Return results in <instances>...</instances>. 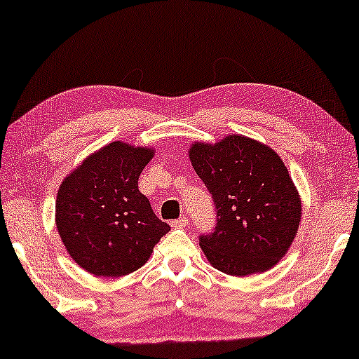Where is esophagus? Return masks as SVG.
<instances>
[{"label": "esophagus", "instance_id": "esophagus-1", "mask_svg": "<svg viewBox=\"0 0 359 359\" xmlns=\"http://www.w3.org/2000/svg\"><path fill=\"white\" fill-rule=\"evenodd\" d=\"M170 226H172L173 229H183V227L187 226V218H186V216H183V218L172 221V224H170Z\"/></svg>", "mask_w": 359, "mask_h": 359}]
</instances>
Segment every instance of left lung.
I'll return each instance as SVG.
<instances>
[{"label":"left lung","instance_id":"8db88e82","mask_svg":"<svg viewBox=\"0 0 359 359\" xmlns=\"http://www.w3.org/2000/svg\"><path fill=\"white\" fill-rule=\"evenodd\" d=\"M189 161L216 205L218 224L201 248L232 277L261 273L281 261L302 218L301 196L280 156L245 135L194 141Z\"/></svg>","mask_w":359,"mask_h":359}]
</instances>
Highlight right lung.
Returning a JSON list of instances; mask_svg holds the SVG:
<instances>
[{
	"label": "right lung",
	"mask_w": 359,
	"mask_h": 359,
	"mask_svg": "<svg viewBox=\"0 0 359 359\" xmlns=\"http://www.w3.org/2000/svg\"><path fill=\"white\" fill-rule=\"evenodd\" d=\"M151 146L113 141L65 176L57 192L55 224L73 261L95 277H124L143 267L167 222L138 189Z\"/></svg>",
	"instance_id": "1"
}]
</instances>
